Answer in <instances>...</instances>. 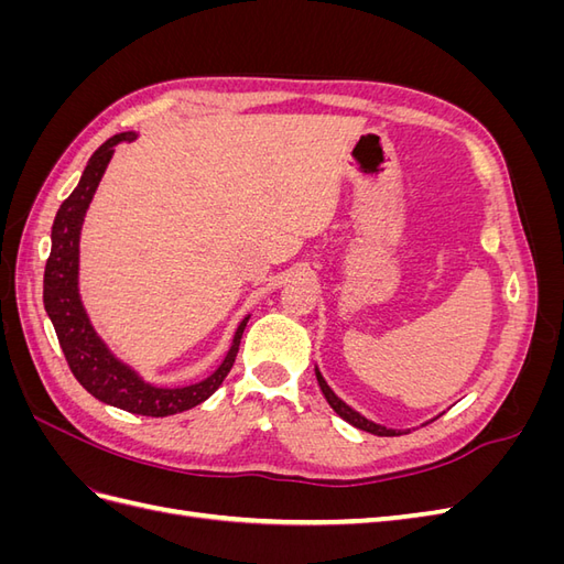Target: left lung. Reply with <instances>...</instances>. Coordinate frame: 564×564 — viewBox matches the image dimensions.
<instances>
[{
	"mask_svg": "<svg viewBox=\"0 0 564 564\" xmlns=\"http://www.w3.org/2000/svg\"><path fill=\"white\" fill-rule=\"evenodd\" d=\"M315 377H317V383H319V388H322V392H324V398H327V402L332 404L334 412H336L340 419H344V421H348L350 425H355V429L367 431V433H371V435H381V437L402 435L400 431H390V429H386V425H379V423H373V421L365 419L362 414H357L355 409H350L344 400H338V398L334 395V390L327 386V381L322 379V373H319L317 369H315Z\"/></svg>",
	"mask_w": 564,
	"mask_h": 564,
	"instance_id": "left-lung-1",
	"label": "left lung"
}]
</instances>
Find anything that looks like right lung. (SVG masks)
I'll return each mask as SVG.
<instances>
[{
    "mask_svg": "<svg viewBox=\"0 0 564 564\" xmlns=\"http://www.w3.org/2000/svg\"><path fill=\"white\" fill-rule=\"evenodd\" d=\"M133 139L135 133L127 131L112 135V139L100 145L91 155L87 169H84L70 197L61 204L54 218V228H51V253L44 268V308L51 322H54L67 367H70L75 379L96 400L141 416H172L185 412V409L197 406L199 402L214 395L216 388L224 383L228 371L235 365L237 350H240V338L249 317L240 322L226 360L220 362L212 377L183 388H158L145 383L131 367L119 362L94 332L87 313H84L77 286L79 232L84 214H87L96 187L106 174L115 145L131 143Z\"/></svg>",
    "mask_w": 564,
    "mask_h": 564,
    "instance_id": "1",
    "label": "right lung"
}]
</instances>
